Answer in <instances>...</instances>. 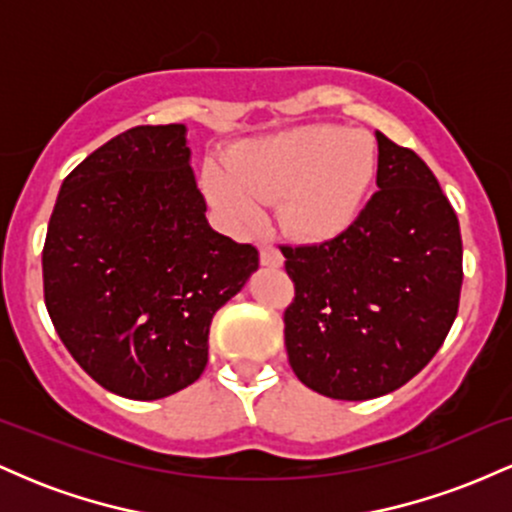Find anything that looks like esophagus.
Listing matches in <instances>:
<instances>
[{
  "label": "esophagus",
  "instance_id": "1",
  "mask_svg": "<svg viewBox=\"0 0 512 512\" xmlns=\"http://www.w3.org/2000/svg\"><path fill=\"white\" fill-rule=\"evenodd\" d=\"M260 260L264 267H281V264H284V255H281L276 245L262 243L260 245Z\"/></svg>",
  "mask_w": 512,
  "mask_h": 512
}]
</instances>
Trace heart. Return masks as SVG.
Instances as JSON below:
<instances>
[{
  "label": "heart",
  "instance_id": "b5f03b06",
  "mask_svg": "<svg viewBox=\"0 0 512 512\" xmlns=\"http://www.w3.org/2000/svg\"><path fill=\"white\" fill-rule=\"evenodd\" d=\"M378 151L368 134L305 125L240 144L228 166L211 161L204 187L216 209L240 228L260 221L262 202H276L286 233L330 240L344 233L373 185Z\"/></svg>",
  "mask_w": 512,
  "mask_h": 512
}]
</instances>
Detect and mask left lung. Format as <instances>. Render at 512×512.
Wrapping results in <instances>:
<instances>
[{
	"label": "left lung",
	"mask_w": 512,
	"mask_h": 512,
	"mask_svg": "<svg viewBox=\"0 0 512 512\" xmlns=\"http://www.w3.org/2000/svg\"><path fill=\"white\" fill-rule=\"evenodd\" d=\"M380 190L337 238L281 245L296 298L284 313L298 380L332 399H373L436 356L462 289L460 223L436 175L383 132Z\"/></svg>",
	"instance_id": "1"
}]
</instances>
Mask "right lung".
Masks as SVG:
<instances>
[{
	"label": "right lung",
	"instance_id": "add662e5",
	"mask_svg": "<svg viewBox=\"0 0 512 512\" xmlns=\"http://www.w3.org/2000/svg\"><path fill=\"white\" fill-rule=\"evenodd\" d=\"M185 125L117 134L67 175L43 248L52 325L105 390L161 399L209 358L211 317L260 267L221 236L190 168Z\"/></svg>",
	"mask_w": 512,
	"mask_h": 512
}]
</instances>
